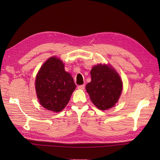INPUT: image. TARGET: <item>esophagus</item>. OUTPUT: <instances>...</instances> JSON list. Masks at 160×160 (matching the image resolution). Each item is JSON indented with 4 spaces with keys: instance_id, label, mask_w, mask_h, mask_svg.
I'll return each mask as SVG.
<instances>
[{
    "instance_id": "esophagus-1",
    "label": "esophagus",
    "mask_w": 160,
    "mask_h": 160,
    "mask_svg": "<svg viewBox=\"0 0 160 160\" xmlns=\"http://www.w3.org/2000/svg\"><path fill=\"white\" fill-rule=\"evenodd\" d=\"M84 88H85V86H84V84H82V85H79L78 86V89H81V90H84Z\"/></svg>"
}]
</instances>
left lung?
<instances>
[{
  "label": "left lung",
  "instance_id": "obj_1",
  "mask_svg": "<svg viewBox=\"0 0 160 160\" xmlns=\"http://www.w3.org/2000/svg\"><path fill=\"white\" fill-rule=\"evenodd\" d=\"M91 81L86 90L92 102L100 110L113 107L120 98L122 82L113 68L106 64L94 66L91 71Z\"/></svg>",
  "mask_w": 160,
  "mask_h": 160
}]
</instances>
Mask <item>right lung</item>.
<instances>
[{
	"label": "right lung",
	"mask_w": 160,
	"mask_h": 160,
	"mask_svg": "<svg viewBox=\"0 0 160 160\" xmlns=\"http://www.w3.org/2000/svg\"><path fill=\"white\" fill-rule=\"evenodd\" d=\"M76 87L73 78L64 70L62 60L56 57L46 61L36 78L40 104L54 112H60L66 107Z\"/></svg>",
	"instance_id": "right-lung-1"
}]
</instances>
